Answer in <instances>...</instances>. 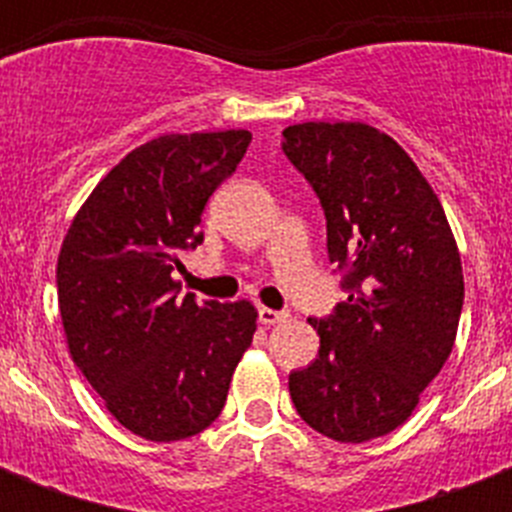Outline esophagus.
I'll return each mask as SVG.
<instances>
[{
	"instance_id": "1",
	"label": "esophagus",
	"mask_w": 512,
	"mask_h": 512,
	"mask_svg": "<svg viewBox=\"0 0 512 512\" xmlns=\"http://www.w3.org/2000/svg\"><path fill=\"white\" fill-rule=\"evenodd\" d=\"M257 316H260V324H265V327H271V324H281V321H287L289 313L287 311H273V308H260L257 311Z\"/></svg>"
}]
</instances>
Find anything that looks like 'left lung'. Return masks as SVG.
I'll list each match as a JSON object with an SVG mask.
<instances>
[{"label": "left lung", "mask_w": 512, "mask_h": 512, "mask_svg": "<svg viewBox=\"0 0 512 512\" xmlns=\"http://www.w3.org/2000/svg\"><path fill=\"white\" fill-rule=\"evenodd\" d=\"M281 148L321 199L329 260L348 289L329 319H308L321 348L289 374V396L321 436L364 444L409 420L452 353L460 249L436 191L377 127L292 124Z\"/></svg>", "instance_id": "1"}]
</instances>
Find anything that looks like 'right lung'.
Listing matches in <instances>:
<instances>
[{"instance_id":"add662e5","label":"right lung","mask_w":512,"mask_h":512,"mask_svg":"<svg viewBox=\"0 0 512 512\" xmlns=\"http://www.w3.org/2000/svg\"><path fill=\"white\" fill-rule=\"evenodd\" d=\"M247 130L162 135L130 151L87 196L58 255L68 353L119 425L183 441L223 412L252 345L249 300L177 297L180 252L201 244L209 196L247 154Z\"/></svg>"}]
</instances>
